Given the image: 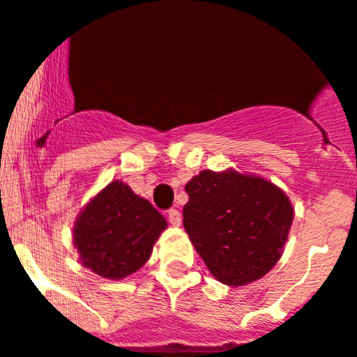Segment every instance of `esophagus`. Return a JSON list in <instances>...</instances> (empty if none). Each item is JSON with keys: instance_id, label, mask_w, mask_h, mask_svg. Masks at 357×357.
<instances>
[{"instance_id": "esophagus-1", "label": "esophagus", "mask_w": 357, "mask_h": 357, "mask_svg": "<svg viewBox=\"0 0 357 357\" xmlns=\"http://www.w3.org/2000/svg\"><path fill=\"white\" fill-rule=\"evenodd\" d=\"M167 218L172 225H179L181 224V213L178 209H169L167 211Z\"/></svg>"}]
</instances>
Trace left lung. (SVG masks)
Segmentation results:
<instances>
[{
	"instance_id": "obj_1",
	"label": "left lung",
	"mask_w": 357,
	"mask_h": 357,
	"mask_svg": "<svg viewBox=\"0 0 357 357\" xmlns=\"http://www.w3.org/2000/svg\"><path fill=\"white\" fill-rule=\"evenodd\" d=\"M185 192L183 225L216 280L245 285L276 264L294 218L278 186L236 171H202Z\"/></svg>"
}]
</instances>
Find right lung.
I'll list each match as a JSON object with an SVG mask.
<instances>
[{
    "mask_svg": "<svg viewBox=\"0 0 357 357\" xmlns=\"http://www.w3.org/2000/svg\"><path fill=\"white\" fill-rule=\"evenodd\" d=\"M167 222L121 181L109 183L89 202L73 229L81 261L103 278L118 280L149 259Z\"/></svg>",
    "mask_w": 357,
    "mask_h": 357,
    "instance_id": "obj_1",
    "label": "right lung"
}]
</instances>
